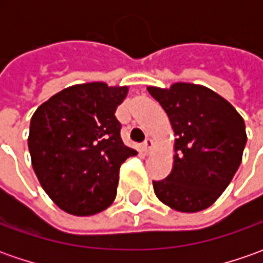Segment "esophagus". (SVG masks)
I'll return each instance as SVG.
<instances>
[{"mask_svg":"<svg viewBox=\"0 0 263 263\" xmlns=\"http://www.w3.org/2000/svg\"><path fill=\"white\" fill-rule=\"evenodd\" d=\"M152 146H154V142H152L151 139H146V140L143 142V145H142V151H143V152L147 155V154H151Z\"/></svg>","mask_w":263,"mask_h":263,"instance_id":"1","label":"esophagus"}]
</instances>
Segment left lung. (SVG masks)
<instances>
[{
    "label": "left lung",
    "mask_w": 263,
    "mask_h": 263,
    "mask_svg": "<svg viewBox=\"0 0 263 263\" xmlns=\"http://www.w3.org/2000/svg\"><path fill=\"white\" fill-rule=\"evenodd\" d=\"M147 92L167 112L174 130V164L164 180L154 181L157 197L180 212L211 206L241 164L246 146L245 120L214 90L193 83Z\"/></svg>",
    "instance_id": "obj_1"
}]
</instances>
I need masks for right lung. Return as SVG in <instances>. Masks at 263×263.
<instances>
[{"instance_id": "1", "label": "right lung", "mask_w": 263, "mask_h": 263, "mask_svg": "<svg viewBox=\"0 0 263 263\" xmlns=\"http://www.w3.org/2000/svg\"><path fill=\"white\" fill-rule=\"evenodd\" d=\"M127 92L102 82L74 85L51 96L30 120L36 177L68 214L93 215L116 199L120 167L137 154L123 143L116 117Z\"/></svg>"}]
</instances>
